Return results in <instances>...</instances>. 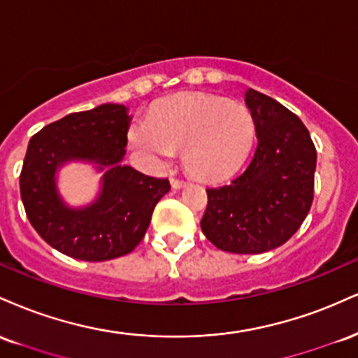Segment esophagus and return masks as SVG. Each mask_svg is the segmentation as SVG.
I'll return each mask as SVG.
<instances>
[{"mask_svg": "<svg viewBox=\"0 0 358 358\" xmlns=\"http://www.w3.org/2000/svg\"><path fill=\"white\" fill-rule=\"evenodd\" d=\"M171 186L172 189H180L186 186V180L180 179V178H171Z\"/></svg>", "mask_w": 358, "mask_h": 358, "instance_id": "obj_1", "label": "esophagus"}]
</instances>
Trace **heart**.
Listing matches in <instances>:
<instances>
[{
	"instance_id": "obj_1",
	"label": "heart",
	"mask_w": 358,
	"mask_h": 358,
	"mask_svg": "<svg viewBox=\"0 0 358 358\" xmlns=\"http://www.w3.org/2000/svg\"><path fill=\"white\" fill-rule=\"evenodd\" d=\"M255 134L246 105L184 95L155 105L147 124L130 130V142L154 162H169L184 149V164L194 178L220 182L245 162Z\"/></svg>"
}]
</instances>
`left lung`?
I'll return each instance as SVG.
<instances>
[{"label": "left lung", "instance_id": "obj_1", "mask_svg": "<svg viewBox=\"0 0 358 358\" xmlns=\"http://www.w3.org/2000/svg\"><path fill=\"white\" fill-rule=\"evenodd\" d=\"M245 102L258 145L238 178L206 189L201 229L222 251L259 255L285 245L305 221L313 201L317 150L303 122L275 99L248 88Z\"/></svg>", "mask_w": 358, "mask_h": 358}]
</instances>
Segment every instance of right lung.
Wrapping results in <instances>:
<instances>
[{"label":"right lung","instance_id":"obj_1","mask_svg":"<svg viewBox=\"0 0 358 358\" xmlns=\"http://www.w3.org/2000/svg\"><path fill=\"white\" fill-rule=\"evenodd\" d=\"M129 108L103 103L48 124L31 137L20 176V192L31 226L60 253L83 262H107L130 253L144 238L155 204L171 191L167 179L124 166ZM95 163L103 171L94 203L71 208L56 186L65 163Z\"/></svg>","mask_w":358,"mask_h":358}]
</instances>
